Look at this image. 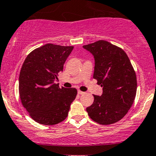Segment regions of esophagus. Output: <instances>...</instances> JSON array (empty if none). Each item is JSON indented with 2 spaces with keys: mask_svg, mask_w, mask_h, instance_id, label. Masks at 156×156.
<instances>
[{
  "mask_svg": "<svg viewBox=\"0 0 156 156\" xmlns=\"http://www.w3.org/2000/svg\"><path fill=\"white\" fill-rule=\"evenodd\" d=\"M77 92H78V94H85V92H84V91H80V90H78V91H77Z\"/></svg>",
  "mask_w": 156,
  "mask_h": 156,
  "instance_id": "esophagus-1",
  "label": "esophagus"
}]
</instances>
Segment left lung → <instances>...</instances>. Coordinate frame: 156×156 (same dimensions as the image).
Returning a JSON list of instances; mask_svg holds the SVG:
<instances>
[{
	"instance_id": "1",
	"label": "left lung",
	"mask_w": 156,
	"mask_h": 156,
	"mask_svg": "<svg viewBox=\"0 0 156 156\" xmlns=\"http://www.w3.org/2000/svg\"><path fill=\"white\" fill-rule=\"evenodd\" d=\"M94 56L93 77L103 88L101 96L86 108L89 117L101 125H110L123 118L134 103L137 78L128 55L121 48L105 41L83 46Z\"/></svg>"
}]
</instances>
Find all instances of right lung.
Returning <instances> with one entry per match:
<instances>
[{
	"instance_id": "right-lung-1",
	"label": "right lung",
	"mask_w": 156,
	"mask_h": 156,
	"mask_svg": "<svg viewBox=\"0 0 156 156\" xmlns=\"http://www.w3.org/2000/svg\"><path fill=\"white\" fill-rule=\"evenodd\" d=\"M73 49L48 43L32 51L22 65L19 79L21 101L40 124L52 126L64 121L76 98V89H60L55 83Z\"/></svg>"
}]
</instances>
